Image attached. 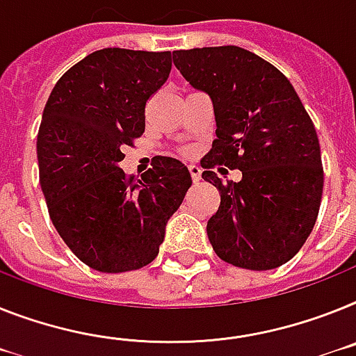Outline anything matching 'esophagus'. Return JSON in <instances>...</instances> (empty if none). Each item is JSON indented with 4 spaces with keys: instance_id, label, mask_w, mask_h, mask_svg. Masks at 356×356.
Instances as JSON below:
<instances>
[{
    "instance_id": "1",
    "label": "esophagus",
    "mask_w": 356,
    "mask_h": 356,
    "mask_svg": "<svg viewBox=\"0 0 356 356\" xmlns=\"http://www.w3.org/2000/svg\"><path fill=\"white\" fill-rule=\"evenodd\" d=\"M190 175H192V181L193 183H199V181H201V173H202V170L199 168V166H197V164H192V166H190Z\"/></svg>"
}]
</instances>
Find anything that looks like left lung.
<instances>
[{
    "instance_id": "obj_1",
    "label": "left lung",
    "mask_w": 356,
    "mask_h": 356,
    "mask_svg": "<svg viewBox=\"0 0 356 356\" xmlns=\"http://www.w3.org/2000/svg\"><path fill=\"white\" fill-rule=\"evenodd\" d=\"M173 65L213 103L217 139L201 164L220 193L206 226L215 253L246 270L279 268L312 234L324 186L302 101L279 68L234 44L175 50ZM215 165L241 169L243 179L222 184Z\"/></svg>"
}]
</instances>
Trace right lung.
Listing matches in <instances>:
<instances>
[{"mask_svg":"<svg viewBox=\"0 0 356 356\" xmlns=\"http://www.w3.org/2000/svg\"><path fill=\"white\" fill-rule=\"evenodd\" d=\"M170 70V52L97 50L63 74L44 104L38 163L50 219L74 255L103 273L150 264L192 186L173 157L157 155L141 179L119 168Z\"/></svg>","mask_w":356,"mask_h":356,"instance_id":"right-lung-1","label":"right lung"}]
</instances>
